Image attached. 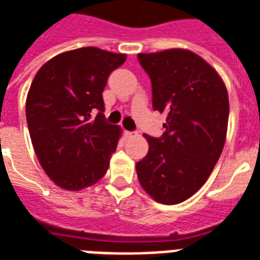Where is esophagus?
<instances>
[{
    "mask_svg": "<svg viewBox=\"0 0 260 260\" xmlns=\"http://www.w3.org/2000/svg\"><path fill=\"white\" fill-rule=\"evenodd\" d=\"M124 134H126V137H127V138H133V137H136V136H137V133H133V132H126Z\"/></svg>",
    "mask_w": 260,
    "mask_h": 260,
    "instance_id": "34e87169",
    "label": "esophagus"
}]
</instances>
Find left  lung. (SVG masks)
Listing matches in <instances>:
<instances>
[{"instance_id": "8db88e82", "label": "left lung", "mask_w": 260, "mask_h": 260, "mask_svg": "<svg viewBox=\"0 0 260 260\" xmlns=\"http://www.w3.org/2000/svg\"><path fill=\"white\" fill-rule=\"evenodd\" d=\"M152 82L153 109L167 115L160 138L136 165L142 189L157 203L178 204L206 183L228 133L229 95L214 67L188 49L138 53Z\"/></svg>"}]
</instances>
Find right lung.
Instances as JSON below:
<instances>
[{
    "mask_svg": "<svg viewBox=\"0 0 260 260\" xmlns=\"http://www.w3.org/2000/svg\"><path fill=\"white\" fill-rule=\"evenodd\" d=\"M124 60L126 54L87 46L54 56L35 74L27 124L37 157L58 188L78 192L107 173L122 128L104 120L103 91Z\"/></svg>",
    "mask_w": 260,
    "mask_h": 260,
    "instance_id": "right-lung-1",
    "label": "right lung"
}]
</instances>
